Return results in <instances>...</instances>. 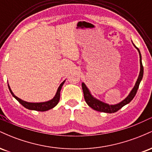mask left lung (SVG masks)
Segmentation results:
<instances>
[{
  "label": "left lung",
  "mask_w": 152,
  "mask_h": 152,
  "mask_svg": "<svg viewBox=\"0 0 152 152\" xmlns=\"http://www.w3.org/2000/svg\"><path fill=\"white\" fill-rule=\"evenodd\" d=\"M132 44H133L134 46L137 48L138 52H139V58H140V60H139V62H140V71H139V76H138V78L137 81H136V83L135 85H134V88H132V91H130V93L129 94V95L127 96L124 100H122L121 102H120L119 103L116 104H107V103H105L102 102V101L99 100V99H97L96 98H95V97L92 95L91 93V91L88 88V87L86 86V85L83 82L81 83L82 89H83V96H84L85 101H86V104L94 110H96V111H100V112L109 113V114L116 112V111H118L120 109H121L124 106L126 105L129 103L132 102V99H133L134 98V96H135L138 88H139V84H140L141 81H142V80L143 75H144V67H143L142 65V55H141L140 50H139V48L134 44L133 42H132Z\"/></svg>",
  "instance_id": "1"
}]
</instances>
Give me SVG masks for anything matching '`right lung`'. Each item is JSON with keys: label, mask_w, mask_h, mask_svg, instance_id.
Instances as JSON below:
<instances>
[{"label": "right lung", "mask_w": 152, "mask_h": 152, "mask_svg": "<svg viewBox=\"0 0 152 152\" xmlns=\"http://www.w3.org/2000/svg\"><path fill=\"white\" fill-rule=\"evenodd\" d=\"M65 81L66 80H64V81L61 83L60 86H58L56 93L55 96H54L53 99H50L49 101H47V102H39V103L28 102H26V101L22 100V99H19L18 97H17L16 96L13 94V92L12 91L9 84H8V88H9L10 90V94H12V96H13L14 97V98L16 99V100L18 101V102L20 103L22 106H23L24 107L26 108V109L29 110H34V111H48V110L53 109V108L55 107V106L58 104L59 99H60L61 90V88L63 85H64V83H65Z\"/></svg>", "instance_id": "right-lung-1"}]
</instances>
